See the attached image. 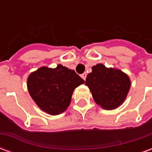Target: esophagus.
I'll list each match as a JSON object with an SVG mask.
<instances>
[{
    "label": "esophagus",
    "mask_w": 152,
    "mask_h": 152,
    "mask_svg": "<svg viewBox=\"0 0 152 152\" xmlns=\"http://www.w3.org/2000/svg\"><path fill=\"white\" fill-rule=\"evenodd\" d=\"M86 76H87V74H86V72L85 73H83V74H81V78H82L83 80H86Z\"/></svg>",
    "instance_id": "1"
}]
</instances>
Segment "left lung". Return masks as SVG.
Here are the masks:
<instances>
[{"mask_svg":"<svg viewBox=\"0 0 152 152\" xmlns=\"http://www.w3.org/2000/svg\"><path fill=\"white\" fill-rule=\"evenodd\" d=\"M86 85L97 104L106 110H113L124 102L131 82L129 76L121 70L107 68L99 63L88 74Z\"/></svg>","mask_w":152,"mask_h":152,"instance_id":"left-lung-1","label":"left lung"}]
</instances>
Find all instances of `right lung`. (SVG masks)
Instances as JSON below:
<instances>
[{
    "label": "right lung",
    "mask_w": 152,
    "mask_h": 152,
    "mask_svg": "<svg viewBox=\"0 0 152 152\" xmlns=\"http://www.w3.org/2000/svg\"><path fill=\"white\" fill-rule=\"evenodd\" d=\"M84 82L74 70L58 64L55 68L42 66L31 73L28 89L42 111L54 115L67 108L74 89Z\"/></svg>",
    "instance_id": "1"
}]
</instances>
